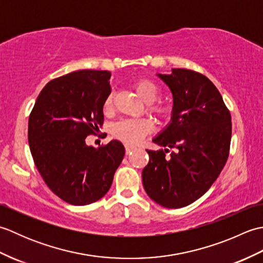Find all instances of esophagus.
Instances as JSON below:
<instances>
[{
	"mask_svg": "<svg viewBox=\"0 0 263 263\" xmlns=\"http://www.w3.org/2000/svg\"><path fill=\"white\" fill-rule=\"evenodd\" d=\"M136 148L135 147H132V146H128V144H125V153H126V155H128V154H131L133 150H135Z\"/></svg>",
	"mask_w": 263,
	"mask_h": 263,
	"instance_id": "obj_1",
	"label": "esophagus"
}]
</instances>
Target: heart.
Wrapping results in <instances>:
<instances>
[{
  "label": "heart",
  "mask_w": 263,
  "mask_h": 263,
  "mask_svg": "<svg viewBox=\"0 0 263 263\" xmlns=\"http://www.w3.org/2000/svg\"><path fill=\"white\" fill-rule=\"evenodd\" d=\"M135 90L137 95L140 97L144 103L149 104V109L154 114L157 115L159 119H167L170 115V107L164 104H153L159 97V88L154 82L142 79L135 82ZM113 103V95H109L105 102V107L109 108ZM152 130V124L147 120H122L116 122L111 126V133L119 140L135 144L142 139L143 136Z\"/></svg>",
  "instance_id": "1"
}]
</instances>
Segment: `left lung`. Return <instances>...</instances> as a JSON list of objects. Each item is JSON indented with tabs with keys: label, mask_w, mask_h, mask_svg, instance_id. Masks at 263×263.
Listing matches in <instances>:
<instances>
[{
	"label": "left lung",
	"mask_w": 263,
	"mask_h": 263,
	"mask_svg": "<svg viewBox=\"0 0 263 263\" xmlns=\"http://www.w3.org/2000/svg\"><path fill=\"white\" fill-rule=\"evenodd\" d=\"M173 95L171 122L153 139L164 149L147 150L142 183L149 198L165 208H182L208 191L228 158L231 113L208 78L172 69L157 74ZM172 148L170 156L165 153Z\"/></svg>",
	"instance_id": "8db88e82"
}]
</instances>
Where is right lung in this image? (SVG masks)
Returning a JSON list of instances; mask_svg holds the SVG:
<instances>
[{
  "label": "right lung",
  "instance_id": "obj_1",
  "mask_svg": "<svg viewBox=\"0 0 263 263\" xmlns=\"http://www.w3.org/2000/svg\"><path fill=\"white\" fill-rule=\"evenodd\" d=\"M110 72L78 70L49 81L36 99L28 123L33 161L47 186L73 205L108 192L125 149L119 140L93 148L87 136L103 125Z\"/></svg>",
  "mask_w": 263,
  "mask_h": 263
}]
</instances>
